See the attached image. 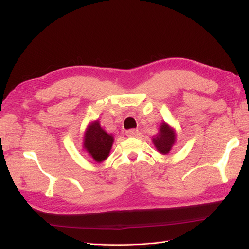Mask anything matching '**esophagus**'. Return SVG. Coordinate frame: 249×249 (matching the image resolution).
Here are the masks:
<instances>
[{
    "label": "esophagus",
    "instance_id": "obj_1",
    "mask_svg": "<svg viewBox=\"0 0 249 249\" xmlns=\"http://www.w3.org/2000/svg\"><path fill=\"white\" fill-rule=\"evenodd\" d=\"M125 134H126L127 137H136L137 135H138V130H136V129L127 130V131L125 132Z\"/></svg>",
    "mask_w": 249,
    "mask_h": 249
}]
</instances>
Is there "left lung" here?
Returning <instances> with one entry per match:
<instances>
[{
	"instance_id": "8db88e82",
	"label": "left lung",
	"mask_w": 249,
	"mask_h": 249,
	"mask_svg": "<svg viewBox=\"0 0 249 249\" xmlns=\"http://www.w3.org/2000/svg\"><path fill=\"white\" fill-rule=\"evenodd\" d=\"M153 142L158 152L166 155L176 143V133L166 123H162L159 133L153 138Z\"/></svg>"
}]
</instances>
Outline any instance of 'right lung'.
<instances>
[{"instance_id": "1", "label": "right lung", "mask_w": 249, "mask_h": 249, "mask_svg": "<svg viewBox=\"0 0 249 249\" xmlns=\"http://www.w3.org/2000/svg\"><path fill=\"white\" fill-rule=\"evenodd\" d=\"M113 141L114 138L112 135L105 132L101 127L99 120H96L88 125L83 147L95 162L101 163L108 158Z\"/></svg>"}]
</instances>
